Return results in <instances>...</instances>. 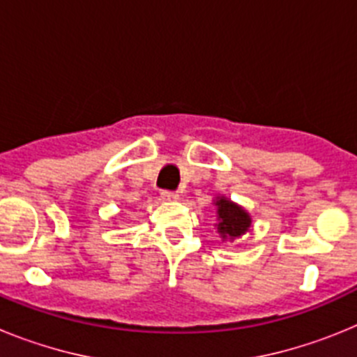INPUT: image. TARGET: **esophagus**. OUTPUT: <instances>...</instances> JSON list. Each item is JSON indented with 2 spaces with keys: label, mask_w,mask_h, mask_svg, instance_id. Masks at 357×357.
Instances as JSON below:
<instances>
[{
  "label": "esophagus",
  "mask_w": 357,
  "mask_h": 357,
  "mask_svg": "<svg viewBox=\"0 0 357 357\" xmlns=\"http://www.w3.org/2000/svg\"><path fill=\"white\" fill-rule=\"evenodd\" d=\"M160 198H162L164 202H176L178 200V193H173V191H162V193H160Z\"/></svg>",
  "instance_id": "1"
}]
</instances>
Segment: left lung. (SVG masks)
I'll return each mask as SVG.
<instances>
[{
	"mask_svg": "<svg viewBox=\"0 0 357 357\" xmlns=\"http://www.w3.org/2000/svg\"><path fill=\"white\" fill-rule=\"evenodd\" d=\"M213 204L216 206L214 229H216L218 236L222 238V241H234V239L241 238L243 234H247L250 230L252 216L239 204L223 197V195L222 197L218 195Z\"/></svg>",
	"mask_w": 357,
	"mask_h": 357,
	"instance_id": "obj_1",
	"label": "left lung"
}]
</instances>
